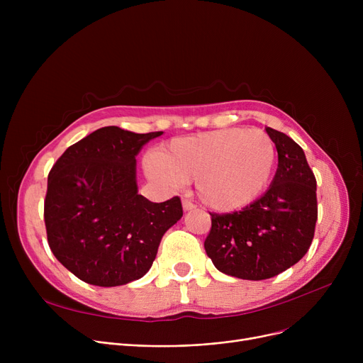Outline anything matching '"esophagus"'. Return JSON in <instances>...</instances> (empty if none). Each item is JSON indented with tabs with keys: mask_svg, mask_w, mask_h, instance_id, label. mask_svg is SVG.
<instances>
[{
	"mask_svg": "<svg viewBox=\"0 0 363 363\" xmlns=\"http://www.w3.org/2000/svg\"><path fill=\"white\" fill-rule=\"evenodd\" d=\"M182 207H184V211L186 212V211H193V208H196V204H193L189 200L184 199L182 200Z\"/></svg>",
	"mask_w": 363,
	"mask_h": 363,
	"instance_id": "1",
	"label": "esophagus"
}]
</instances>
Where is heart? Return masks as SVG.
I'll use <instances>...</instances> for the list:
<instances>
[{"label":"heart","instance_id":"heart-1","mask_svg":"<svg viewBox=\"0 0 363 363\" xmlns=\"http://www.w3.org/2000/svg\"><path fill=\"white\" fill-rule=\"evenodd\" d=\"M277 160L272 138L260 129H220L172 143L150 174L167 186L196 181L200 200L213 211L250 204L268 186Z\"/></svg>","mask_w":363,"mask_h":363}]
</instances>
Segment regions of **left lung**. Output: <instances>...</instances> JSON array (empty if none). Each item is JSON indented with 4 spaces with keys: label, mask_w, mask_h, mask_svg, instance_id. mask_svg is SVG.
<instances>
[{
    "label": "left lung",
    "mask_w": 363,
    "mask_h": 363,
    "mask_svg": "<svg viewBox=\"0 0 363 363\" xmlns=\"http://www.w3.org/2000/svg\"><path fill=\"white\" fill-rule=\"evenodd\" d=\"M278 151L274 181L240 212L211 213L204 249L216 269L260 281L291 268L308 253L318 220L316 179L303 148L285 133L266 128Z\"/></svg>",
    "instance_id": "left-lung-1"
}]
</instances>
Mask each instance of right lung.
<instances>
[{
	"instance_id": "right-lung-1",
	"label": "right lung",
	"mask_w": 363,
	"mask_h": 363,
	"mask_svg": "<svg viewBox=\"0 0 363 363\" xmlns=\"http://www.w3.org/2000/svg\"><path fill=\"white\" fill-rule=\"evenodd\" d=\"M162 133L100 128L70 145L50 170L48 245L84 282L116 287L140 279L164 233L182 218L178 196L152 203L138 194L135 156Z\"/></svg>"
}]
</instances>
